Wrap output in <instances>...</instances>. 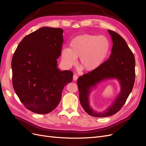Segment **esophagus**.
Wrapping results in <instances>:
<instances>
[{"label": "esophagus", "mask_w": 146, "mask_h": 146, "mask_svg": "<svg viewBox=\"0 0 146 146\" xmlns=\"http://www.w3.org/2000/svg\"><path fill=\"white\" fill-rule=\"evenodd\" d=\"M77 78H78L77 75L75 74L74 75V76H73V80H74V81H76V80H77Z\"/></svg>", "instance_id": "34e87169"}]
</instances>
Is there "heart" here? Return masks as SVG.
Wrapping results in <instances>:
<instances>
[{
  "label": "heart",
  "instance_id": "obj_1",
  "mask_svg": "<svg viewBox=\"0 0 146 146\" xmlns=\"http://www.w3.org/2000/svg\"><path fill=\"white\" fill-rule=\"evenodd\" d=\"M111 43L108 38L94 35H83L74 38L70 48L61 51V60L67 67L76 64L79 58V66L85 71H92L104 62L109 54Z\"/></svg>",
  "mask_w": 146,
  "mask_h": 146
}]
</instances>
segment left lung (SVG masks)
Returning a JSON list of instances; mask_svg holds the SVG:
<instances>
[{
    "label": "left lung",
    "mask_w": 146,
    "mask_h": 146,
    "mask_svg": "<svg viewBox=\"0 0 146 146\" xmlns=\"http://www.w3.org/2000/svg\"><path fill=\"white\" fill-rule=\"evenodd\" d=\"M113 41L110 58L92 71L80 76L77 80L79 99L84 110L90 116L107 117L117 113L124 105L133 89L135 80V56L121 35L108 30ZM109 78H116L120 83L121 92L113 104L102 113L94 112L89 106L90 90L98 82Z\"/></svg>",
    "instance_id": "8db88e82"
}]
</instances>
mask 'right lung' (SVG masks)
Listing matches in <instances>:
<instances>
[{
	"instance_id": "1",
	"label": "right lung",
	"mask_w": 146,
	"mask_h": 146,
	"mask_svg": "<svg viewBox=\"0 0 146 146\" xmlns=\"http://www.w3.org/2000/svg\"><path fill=\"white\" fill-rule=\"evenodd\" d=\"M63 32L60 28L42 27L25 36L13 54V88L25 108L33 113L53 111L64 87L72 81V71L57 68Z\"/></svg>"
}]
</instances>
